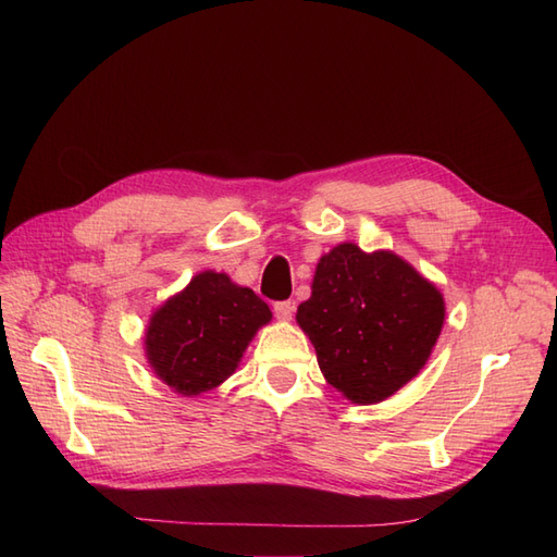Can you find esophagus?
I'll return each mask as SVG.
<instances>
[{
    "instance_id": "1",
    "label": "esophagus",
    "mask_w": 557,
    "mask_h": 557,
    "mask_svg": "<svg viewBox=\"0 0 557 557\" xmlns=\"http://www.w3.org/2000/svg\"><path fill=\"white\" fill-rule=\"evenodd\" d=\"M294 309H297V306H294V301H277L275 306H272V311H275V315L280 318V321H292Z\"/></svg>"
}]
</instances>
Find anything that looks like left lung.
Masks as SVG:
<instances>
[{
  "label": "left lung",
  "instance_id": "8db88e82",
  "mask_svg": "<svg viewBox=\"0 0 557 557\" xmlns=\"http://www.w3.org/2000/svg\"><path fill=\"white\" fill-rule=\"evenodd\" d=\"M445 304L429 280L389 251L339 244L315 268L297 323L327 383L357 405L395 395L429 361Z\"/></svg>",
  "mask_w": 557,
  "mask_h": 557
}]
</instances>
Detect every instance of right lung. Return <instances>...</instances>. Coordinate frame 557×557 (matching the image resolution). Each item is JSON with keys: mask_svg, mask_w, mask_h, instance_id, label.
<instances>
[{"mask_svg": "<svg viewBox=\"0 0 557 557\" xmlns=\"http://www.w3.org/2000/svg\"><path fill=\"white\" fill-rule=\"evenodd\" d=\"M270 318L268 304L248 287L222 272H200L150 318L148 361L176 393L200 395L236 371L246 345Z\"/></svg>", "mask_w": 557, "mask_h": 557, "instance_id": "obj_1", "label": "right lung"}]
</instances>
